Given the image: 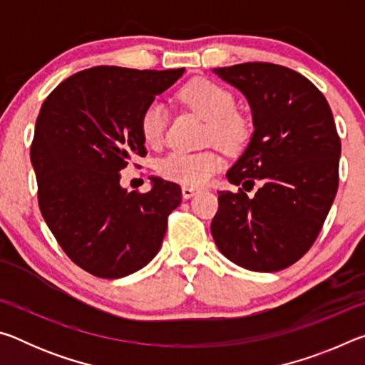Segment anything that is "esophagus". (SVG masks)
Listing matches in <instances>:
<instances>
[{
  "label": "esophagus",
  "instance_id": "1",
  "mask_svg": "<svg viewBox=\"0 0 365 365\" xmlns=\"http://www.w3.org/2000/svg\"><path fill=\"white\" fill-rule=\"evenodd\" d=\"M196 193H197V188H195V187H188V185H183V187H182V195H183L185 200H188V197L195 196Z\"/></svg>",
  "mask_w": 365,
  "mask_h": 365
}]
</instances>
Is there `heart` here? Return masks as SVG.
Returning a JSON list of instances; mask_svg holds the SVG:
<instances>
[{
    "mask_svg": "<svg viewBox=\"0 0 365 365\" xmlns=\"http://www.w3.org/2000/svg\"><path fill=\"white\" fill-rule=\"evenodd\" d=\"M180 98L207 120V141L225 150H237L248 137V123L233 113L235 100L224 86L211 80L197 78L185 85ZM168 109L163 103L148 104L140 119V130L148 145L158 146L164 140L168 127ZM222 168V158L215 151L183 153L172 151L159 159L158 174L168 180L200 187Z\"/></svg>",
    "mask_w": 365,
    "mask_h": 365,
    "instance_id": "1",
    "label": "heart"
}]
</instances>
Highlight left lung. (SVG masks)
Returning <instances> with one entry per match:
<instances>
[{"label": "left lung", "instance_id": "1", "mask_svg": "<svg viewBox=\"0 0 365 365\" xmlns=\"http://www.w3.org/2000/svg\"><path fill=\"white\" fill-rule=\"evenodd\" d=\"M212 72L246 96L255 125L227 172L243 188L219 191L214 242L240 267L287 269L317 240L338 190L341 141L331 109L311 80L288 67L245 63Z\"/></svg>", "mask_w": 365, "mask_h": 365}]
</instances>
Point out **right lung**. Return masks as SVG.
I'll return each mask as SVG.
<instances>
[{"label": "right lung", "mask_w": 365, "mask_h": 365, "mask_svg": "<svg viewBox=\"0 0 365 365\" xmlns=\"http://www.w3.org/2000/svg\"><path fill=\"white\" fill-rule=\"evenodd\" d=\"M185 69L91 67L61 82L43 103L30 159L43 219L72 262L122 279L158 255L180 185L151 177L146 193L120 187V170L145 156L140 119Z\"/></svg>", "instance_id": "right-lung-1"}]
</instances>
